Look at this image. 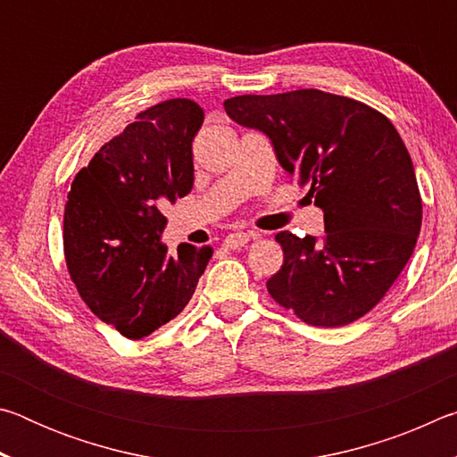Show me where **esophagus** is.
Here are the masks:
<instances>
[{
    "label": "esophagus",
    "instance_id": "34e87169",
    "mask_svg": "<svg viewBox=\"0 0 457 457\" xmlns=\"http://www.w3.org/2000/svg\"><path fill=\"white\" fill-rule=\"evenodd\" d=\"M247 242H250V236L244 234V231H236V234H229L223 239V247H226V250H239V247L245 245Z\"/></svg>",
    "mask_w": 457,
    "mask_h": 457
}]
</instances>
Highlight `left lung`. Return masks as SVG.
Listing matches in <instances>:
<instances>
[{"mask_svg": "<svg viewBox=\"0 0 457 457\" xmlns=\"http://www.w3.org/2000/svg\"><path fill=\"white\" fill-rule=\"evenodd\" d=\"M237 125L262 130L280 165L308 185L324 237L276 234L284 264L270 296L314 327H345L378 304L411 258L421 195L397 129L359 100L316 88L228 98Z\"/></svg>", "mask_w": 457, "mask_h": 457, "instance_id": "1", "label": "left lung"}]
</instances>
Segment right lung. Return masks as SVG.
Listing matches in <instances>:
<instances>
[{
	"label": "right lung",
	"mask_w": 457,
	"mask_h": 457,
	"mask_svg": "<svg viewBox=\"0 0 457 457\" xmlns=\"http://www.w3.org/2000/svg\"><path fill=\"white\" fill-rule=\"evenodd\" d=\"M204 111L171 98L138 112L72 181L64 256L80 298L100 320L138 340L179 314L212 260L210 245L161 242L163 210L193 187L191 143Z\"/></svg>",
	"instance_id": "obj_1"
}]
</instances>
